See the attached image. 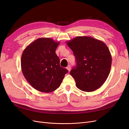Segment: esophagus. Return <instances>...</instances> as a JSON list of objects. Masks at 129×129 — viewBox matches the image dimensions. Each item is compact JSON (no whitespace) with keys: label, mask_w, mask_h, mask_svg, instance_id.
I'll return each mask as SVG.
<instances>
[{"label":"esophagus","mask_w":129,"mask_h":129,"mask_svg":"<svg viewBox=\"0 0 129 129\" xmlns=\"http://www.w3.org/2000/svg\"><path fill=\"white\" fill-rule=\"evenodd\" d=\"M71 66L70 65H69V66H67V69L68 70V71L69 72L70 71H71Z\"/></svg>","instance_id":"esophagus-1"}]
</instances>
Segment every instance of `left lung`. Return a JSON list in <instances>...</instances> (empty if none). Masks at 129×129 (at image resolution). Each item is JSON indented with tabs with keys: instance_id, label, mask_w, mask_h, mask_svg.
Instances as JSON below:
<instances>
[{
	"instance_id": "left-lung-1",
	"label": "left lung",
	"mask_w": 129,
	"mask_h": 129,
	"mask_svg": "<svg viewBox=\"0 0 129 129\" xmlns=\"http://www.w3.org/2000/svg\"><path fill=\"white\" fill-rule=\"evenodd\" d=\"M73 52L76 66L70 72L77 88L91 92L100 88L110 72L112 57L107 46L91 37H76L66 42Z\"/></svg>"
}]
</instances>
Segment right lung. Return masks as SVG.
Masks as SVG:
<instances>
[{"label":"right lung","mask_w":129,"mask_h":129,"mask_svg":"<svg viewBox=\"0 0 129 129\" xmlns=\"http://www.w3.org/2000/svg\"><path fill=\"white\" fill-rule=\"evenodd\" d=\"M60 42L50 38H40L30 44L22 52V72L35 89L50 92L60 87L68 71L60 66L55 53Z\"/></svg>","instance_id":"obj_1"}]
</instances>
